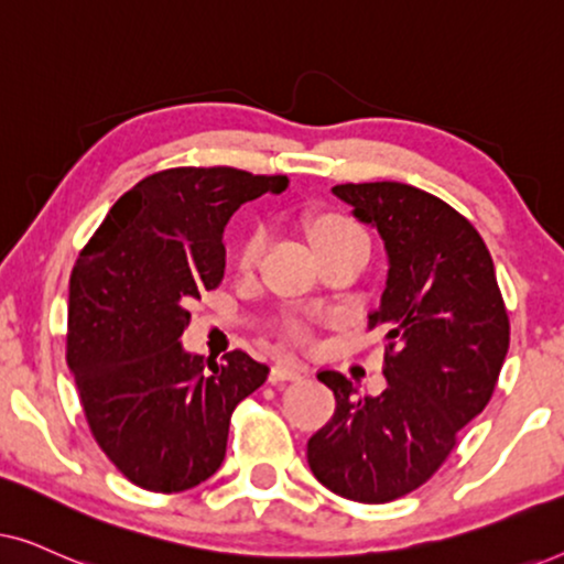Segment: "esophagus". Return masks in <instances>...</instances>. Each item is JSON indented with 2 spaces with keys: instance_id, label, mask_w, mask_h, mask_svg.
Listing matches in <instances>:
<instances>
[{
  "instance_id": "34e87169",
  "label": "esophagus",
  "mask_w": 564,
  "mask_h": 564,
  "mask_svg": "<svg viewBox=\"0 0 564 564\" xmlns=\"http://www.w3.org/2000/svg\"><path fill=\"white\" fill-rule=\"evenodd\" d=\"M305 375V367L300 365H274L272 372H269V382H284V380H300Z\"/></svg>"
}]
</instances>
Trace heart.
<instances>
[{
  "instance_id": "b5f03b06",
  "label": "heart",
  "mask_w": 564,
  "mask_h": 564,
  "mask_svg": "<svg viewBox=\"0 0 564 564\" xmlns=\"http://www.w3.org/2000/svg\"><path fill=\"white\" fill-rule=\"evenodd\" d=\"M359 236H365V230H361L357 223H354L351 218H346V215H341V213H326L311 223V241L315 249H321V246L334 243V241H344V238H359ZM264 243H267V230L261 226L251 228L249 234L243 236L241 246H238V253H236L238 267L251 269L253 264H257L261 251H264ZM290 336L297 338V341H303L305 328L300 326V323H292Z\"/></svg>"
}]
</instances>
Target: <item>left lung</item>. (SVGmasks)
<instances>
[{"label":"left lung","instance_id":"obj_1","mask_svg":"<svg viewBox=\"0 0 564 564\" xmlns=\"http://www.w3.org/2000/svg\"><path fill=\"white\" fill-rule=\"evenodd\" d=\"M334 195L388 251V284L369 313L388 338V384L361 395L341 372H318L336 411L307 438V465L336 496L390 503L421 488L488 405L511 326L488 246L452 205L400 182L336 184Z\"/></svg>","mask_w":564,"mask_h":564}]
</instances>
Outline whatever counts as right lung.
<instances>
[{
  "label": "right lung",
  "instance_id": "obj_1",
  "mask_svg": "<svg viewBox=\"0 0 564 564\" xmlns=\"http://www.w3.org/2000/svg\"><path fill=\"white\" fill-rule=\"evenodd\" d=\"M288 184L234 166L164 169L112 205L76 259L66 361L91 436L138 488L182 492L218 473L230 415L267 380L241 349L218 365L180 338L192 300L223 280L230 215Z\"/></svg>",
  "mask_w": 564,
  "mask_h": 564
}]
</instances>
